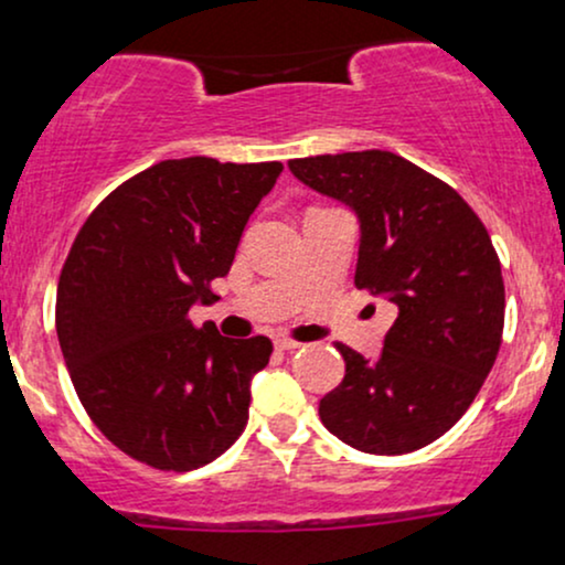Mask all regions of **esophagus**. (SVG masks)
<instances>
[{"label":"esophagus","instance_id":"1","mask_svg":"<svg viewBox=\"0 0 565 565\" xmlns=\"http://www.w3.org/2000/svg\"><path fill=\"white\" fill-rule=\"evenodd\" d=\"M276 348L278 350H297V348H302V342H297V340H289V337H276Z\"/></svg>","mask_w":565,"mask_h":565}]
</instances>
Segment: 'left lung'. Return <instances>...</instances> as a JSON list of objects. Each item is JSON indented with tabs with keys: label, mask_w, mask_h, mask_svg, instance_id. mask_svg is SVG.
<instances>
[{
	"label": "left lung",
	"mask_w": 565,
	"mask_h": 565,
	"mask_svg": "<svg viewBox=\"0 0 565 565\" xmlns=\"http://www.w3.org/2000/svg\"><path fill=\"white\" fill-rule=\"evenodd\" d=\"M289 170L355 212V287L398 308L377 361L337 342L345 377L321 398V423L366 454L423 449L468 412L502 345L489 231L451 185L391 151L291 159Z\"/></svg>",
	"instance_id": "8db88e82"
}]
</instances>
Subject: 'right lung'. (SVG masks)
<instances>
[{
  "label": "right lung",
  "instance_id": "obj_1",
  "mask_svg": "<svg viewBox=\"0 0 565 565\" xmlns=\"http://www.w3.org/2000/svg\"><path fill=\"white\" fill-rule=\"evenodd\" d=\"M284 167L210 157L148 167L97 204L61 270L55 327L71 382L114 446L157 470L210 465L244 433L268 337L231 340L191 308L217 300L244 225Z\"/></svg>",
  "mask_w": 565,
  "mask_h": 565
}]
</instances>
